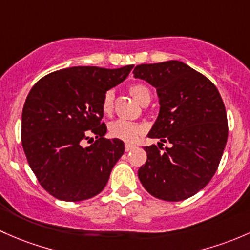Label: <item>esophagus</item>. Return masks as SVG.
<instances>
[{
  "label": "esophagus",
  "mask_w": 250,
  "mask_h": 250,
  "mask_svg": "<svg viewBox=\"0 0 250 250\" xmlns=\"http://www.w3.org/2000/svg\"><path fill=\"white\" fill-rule=\"evenodd\" d=\"M132 149H135V146H133V144H130V143L125 144V150L126 151H131Z\"/></svg>",
  "instance_id": "34e87169"
}]
</instances>
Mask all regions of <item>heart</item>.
<instances>
[{
  "label": "heart",
  "mask_w": 250,
  "mask_h": 250,
  "mask_svg": "<svg viewBox=\"0 0 250 250\" xmlns=\"http://www.w3.org/2000/svg\"><path fill=\"white\" fill-rule=\"evenodd\" d=\"M130 92L141 104H144L146 101H150V91L143 84H132L130 86ZM113 106H114V92H113V90H108L102 97V112L107 115L112 114ZM108 130H109V135L113 138H118V140H122L124 142H135L143 133V127L138 125L137 123L127 122V120L123 119L110 123L108 126Z\"/></svg>",
  "instance_id": "1"
}]
</instances>
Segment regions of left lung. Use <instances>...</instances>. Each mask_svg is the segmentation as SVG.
Segmentation results:
<instances>
[{
    "instance_id": "1",
    "label": "left lung",
    "mask_w": 250,
    "mask_h": 250,
    "mask_svg": "<svg viewBox=\"0 0 250 250\" xmlns=\"http://www.w3.org/2000/svg\"><path fill=\"white\" fill-rule=\"evenodd\" d=\"M133 77L151 84L160 100L148 137L169 143L144 146L138 178L156 199H189L210 182L223 156L229 133L223 99L207 77L177 60L138 65Z\"/></svg>"
}]
</instances>
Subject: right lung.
Returning a JSON list of instances; mask_svg holds the SVG:
<instances>
[{
	"mask_svg": "<svg viewBox=\"0 0 250 250\" xmlns=\"http://www.w3.org/2000/svg\"><path fill=\"white\" fill-rule=\"evenodd\" d=\"M132 68L60 69L30 90L21 115L22 148L40 184L56 199L83 201L106 187L125 144L104 138L102 97L124 82ZM85 143L90 146L84 147Z\"/></svg>",
	"mask_w": 250,
	"mask_h": 250,
	"instance_id": "obj_1",
	"label": "right lung"
}]
</instances>
